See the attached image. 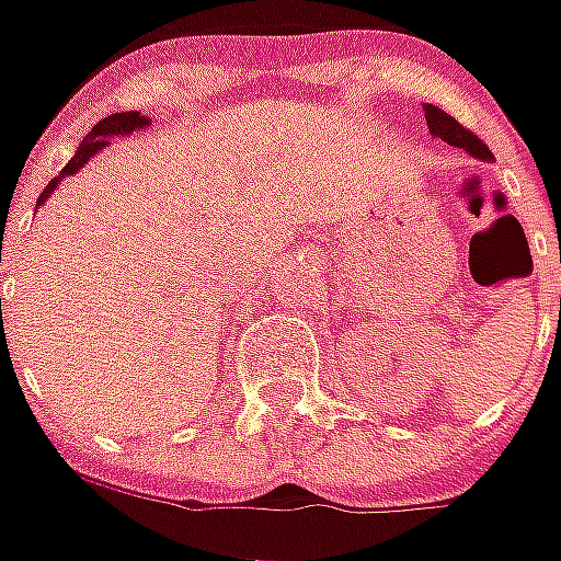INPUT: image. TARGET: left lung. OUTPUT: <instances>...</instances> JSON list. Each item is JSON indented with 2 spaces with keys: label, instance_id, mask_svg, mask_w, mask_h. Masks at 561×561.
Segmentation results:
<instances>
[{
  "label": "left lung",
  "instance_id": "1",
  "mask_svg": "<svg viewBox=\"0 0 561 561\" xmlns=\"http://www.w3.org/2000/svg\"><path fill=\"white\" fill-rule=\"evenodd\" d=\"M425 121H428V129H432V136L444 139L447 146L466 148L469 154L481 158V161H488V158H491V148L484 146V142H481V139L474 136L472 129H466V126L459 124L456 117H450L447 111H440L437 105H425Z\"/></svg>",
  "mask_w": 561,
  "mask_h": 561
}]
</instances>
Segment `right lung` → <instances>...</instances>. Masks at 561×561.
<instances>
[{
	"mask_svg": "<svg viewBox=\"0 0 561 561\" xmlns=\"http://www.w3.org/2000/svg\"><path fill=\"white\" fill-rule=\"evenodd\" d=\"M148 117H142L139 111H117V114H111V117H105V121H99V124L92 126V133H87V139L80 142V148H77V154L70 158L68 167L51 180L46 188H43V195H39V204L49 198L51 192H55V185L61 183L65 176H70V173H77L80 167L87 164L92 154H99L102 148L107 146V136H121V133H133V129H139V126H146Z\"/></svg>",
	"mask_w": 561,
	"mask_h": 561,
	"instance_id": "right-lung-1",
	"label": "right lung"
}]
</instances>
